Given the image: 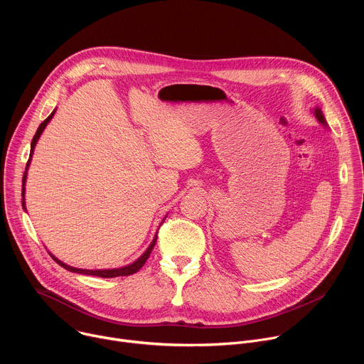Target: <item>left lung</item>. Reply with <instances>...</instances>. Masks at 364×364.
Returning a JSON list of instances; mask_svg holds the SVG:
<instances>
[{"label":"left lung","instance_id":"1","mask_svg":"<svg viewBox=\"0 0 364 364\" xmlns=\"http://www.w3.org/2000/svg\"><path fill=\"white\" fill-rule=\"evenodd\" d=\"M316 115H317V118H318V121H320V122L326 124V119H324V117H323V114H321V111H320V109H316Z\"/></svg>","mask_w":364,"mask_h":364}]
</instances>
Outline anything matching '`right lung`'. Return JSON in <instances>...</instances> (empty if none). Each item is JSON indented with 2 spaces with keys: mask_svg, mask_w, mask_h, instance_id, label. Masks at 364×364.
<instances>
[{
  "mask_svg": "<svg viewBox=\"0 0 364 364\" xmlns=\"http://www.w3.org/2000/svg\"><path fill=\"white\" fill-rule=\"evenodd\" d=\"M53 115H55V111L51 112L41 124H40V127H38V129H37V132H36V135L33 136V141H31V151H30V159H28V161H27V167H28V164H30V160H31V155H33V149H34V146H36V142H37V139L40 138V135H41V132H43V129L46 128V125L48 124V121L53 118ZM27 167H26V170H27ZM24 184H26V173H24V177H23V205H26L24 204ZM155 242H157V237H155L154 240H152V243L149 245V247L145 250V253L139 257V259H136V261L134 262V264H131V265H128V267H124V268H119V269H103V271H100V269H97V271H90V269H79V268H73V267H69V265H66V264H63V262H60L59 259H56L53 255H51V257L55 259V261L60 265V267H63L65 269H68V271H70V272H76V274H83V275H93V277H100V278H115V277H128V275H132V274H135V272H138L142 267H144V264L146 262V259L149 257V255H151V252H152V249H154V246H155Z\"/></svg>",
  "mask_w": 364,
  "mask_h": 364,
  "instance_id": "obj_1",
  "label": "right lung"
}]
</instances>
